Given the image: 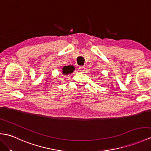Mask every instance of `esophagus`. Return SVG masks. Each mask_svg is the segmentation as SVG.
I'll use <instances>...</instances> for the list:
<instances>
[{
  "label": "esophagus",
  "mask_w": 151,
  "mask_h": 151,
  "mask_svg": "<svg viewBox=\"0 0 151 151\" xmlns=\"http://www.w3.org/2000/svg\"><path fill=\"white\" fill-rule=\"evenodd\" d=\"M85 69H86L85 66H80V67H79V70L80 71L83 72V71H85Z\"/></svg>",
  "instance_id": "obj_1"
}]
</instances>
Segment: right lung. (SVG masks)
<instances>
[{"label": "right lung", "instance_id": "right-lung-1", "mask_svg": "<svg viewBox=\"0 0 151 151\" xmlns=\"http://www.w3.org/2000/svg\"><path fill=\"white\" fill-rule=\"evenodd\" d=\"M75 70V68L72 65H68V66H64L62 68V74L64 75H67L69 74H71Z\"/></svg>", "mask_w": 151, "mask_h": 151}]
</instances>
